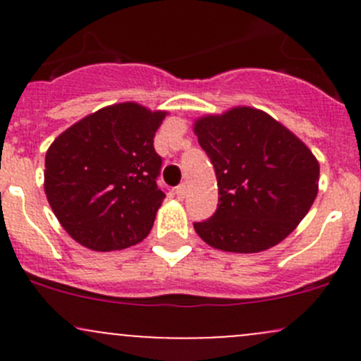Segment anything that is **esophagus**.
Instances as JSON below:
<instances>
[{
	"mask_svg": "<svg viewBox=\"0 0 361 361\" xmlns=\"http://www.w3.org/2000/svg\"><path fill=\"white\" fill-rule=\"evenodd\" d=\"M174 194H176L178 199H185V195H187V185L185 183L178 185L176 190H174Z\"/></svg>",
	"mask_w": 361,
	"mask_h": 361,
	"instance_id": "34e87169",
	"label": "esophagus"
}]
</instances>
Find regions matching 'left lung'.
Instances as JSON below:
<instances>
[{"label": "left lung", "instance_id": "obj_1", "mask_svg": "<svg viewBox=\"0 0 361 361\" xmlns=\"http://www.w3.org/2000/svg\"><path fill=\"white\" fill-rule=\"evenodd\" d=\"M214 167L218 207L195 221L213 248L258 253L281 243L307 214L318 194L319 164L307 147L255 108H232L194 127Z\"/></svg>", "mask_w": 361, "mask_h": 361}]
</instances>
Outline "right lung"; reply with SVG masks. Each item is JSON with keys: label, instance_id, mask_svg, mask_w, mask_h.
<instances>
[{"label": "right lung", "instance_id": "obj_1", "mask_svg": "<svg viewBox=\"0 0 361 361\" xmlns=\"http://www.w3.org/2000/svg\"><path fill=\"white\" fill-rule=\"evenodd\" d=\"M166 118L120 103L64 130L45 157V194L64 231L94 251L123 250L150 234L166 194L154 136Z\"/></svg>", "mask_w": 361, "mask_h": 361}]
</instances>
